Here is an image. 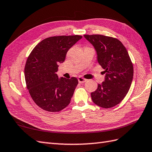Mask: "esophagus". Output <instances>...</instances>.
<instances>
[{"instance_id":"esophagus-1","label":"esophagus","mask_w":152,"mask_h":152,"mask_svg":"<svg viewBox=\"0 0 152 152\" xmlns=\"http://www.w3.org/2000/svg\"><path fill=\"white\" fill-rule=\"evenodd\" d=\"M77 80H78V82H79V83H84V82H86V81L87 80H86V79L83 78V77H79L78 78H77Z\"/></svg>"}]
</instances>
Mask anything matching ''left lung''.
Here are the masks:
<instances>
[{
    "label": "left lung",
    "mask_w": 152,
    "mask_h": 152,
    "mask_svg": "<svg viewBox=\"0 0 152 152\" xmlns=\"http://www.w3.org/2000/svg\"><path fill=\"white\" fill-rule=\"evenodd\" d=\"M93 45L97 60L105 70V80L91 93L95 104L111 108L118 104L128 93L133 77V66L128 52L118 39L103 35H84Z\"/></svg>",
    "instance_id": "1"
}]
</instances>
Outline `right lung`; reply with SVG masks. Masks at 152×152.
Listing matches in <instances>:
<instances>
[{
  "label": "right lung",
  "instance_id": "obj_1",
  "mask_svg": "<svg viewBox=\"0 0 152 152\" xmlns=\"http://www.w3.org/2000/svg\"><path fill=\"white\" fill-rule=\"evenodd\" d=\"M82 38L78 35L46 38L28 56L24 67L26 87L32 100L43 110L58 112L70 104L78 81L75 77L59 78L56 72L66 52Z\"/></svg>",
  "mask_w": 152,
  "mask_h": 152
}]
</instances>
